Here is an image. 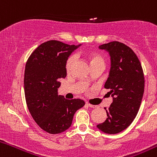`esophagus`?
I'll list each match as a JSON object with an SVG mask.
<instances>
[{
    "label": "esophagus",
    "mask_w": 157,
    "mask_h": 157,
    "mask_svg": "<svg viewBox=\"0 0 157 157\" xmlns=\"http://www.w3.org/2000/svg\"><path fill=\"white\" fill-rule=\"evenodd\" d=\"M87 105H88L89 107H90V108H92V109H96V108H97V105H90V104H86Z\"/></svg>",
    "instance_id": "1"
}]
</instances>
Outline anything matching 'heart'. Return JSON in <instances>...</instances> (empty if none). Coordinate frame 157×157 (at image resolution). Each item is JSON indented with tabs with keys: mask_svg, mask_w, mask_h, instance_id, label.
Wrapping results in <instances>:
<instances>
[{
	"mask_svg": "<svg viewBox=\"0 0 157 157\" xmlns=\"http://www.w3.org/2000/svg\"><path fill=\"white\" fill-rule=\"evenodd\" d=\"M89 61H90V65L94 64V63H98V62H103V59L101 56H99L98 54L96 53H90L88 56ZM75 59V56H71L70 57L67 59L66 63V69L67 71H69L71 68V66L74 63Z\"/></svg>",
	"mask_w": 157,
	"mask_h": 157,
	"instance_id": "heart-1",
	"label": "heart"
}]
</instances>
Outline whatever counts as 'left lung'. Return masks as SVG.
<instances>
[{
	"label": "left lung",
	"mask_w": 157,
	"mask_h": 157,
	"mask_svg": "<svg viewBox=\"0 0 157 157\" xmlns=\"http://www.w3.org/2000/svg\"><path fill=\"white\" fill-rule=\"evenodd\" d=\"M99 48L107 51L111 57L105 88L111 90L112 103L105 108L106 120L97 127L105 134H118L127 129L138 114L145 87L143 70L134 51L123 43L112 41Z\"/></svg>",
	"instance_id": "obj_1"
}]
</instances>
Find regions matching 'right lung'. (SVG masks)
Here are the masks:
<instances>
[{
    "label": "right lung",
    "instance_id": "obj_1",
    "mask_svg": "<svg viewBox=\"0 0 157 157\" xmlns=\"http://www.w3.org/2000/svg\"><path fill=\"white\" fill-rule=\"evenodd\" d=\"M80 45L48 41L32 52L26 63L24 91L27 108L37 125L49 134L67 130L76 111L85 105L81 99L67 100L58 95L59 78L67 76V60Z\"/></svg>",
    "mask_w": 157,
    "mask_h": 157
}]
</instances>
